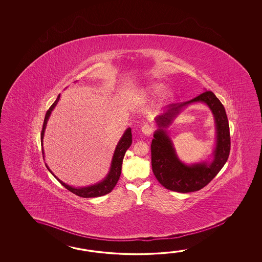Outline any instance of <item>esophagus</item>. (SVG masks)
Listing matches in <instances>:
<instances>
[{
    "label": "esophagus",
    "mask_w": 262,
    "mask_h": 262,
    "mask_svg": "<svg viewBox=\"0 0 262 262\" xmlns=\"http://www.w3.org/2000/svg\"><path fill=\"white\" fill-rule=\"evenodd\" d=\"M154 128L150 126V124H145L141 127V132L144 134L145 136H150L152 133Z\"/></svg>",
    "instance_id": "esophagus-1"
}]
</instances>
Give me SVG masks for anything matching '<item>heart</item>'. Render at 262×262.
I'll return each instance as SVG.
<instances>
[{
    "label": "heart",
    "instance_id": "b5f03b06",
    "mask_svg": "<svg viewBox=\"0 0 262 262\" xmlns=\"http://www.w3.org/2000/svg\"><path fill=\"white\" fill-rule=\"evenodd\" d=\"M166 88H167V85L165 82L155 81V82H150L148 85H146L144 88H142L140 91V94L144 97H155L156 95L162 94ZM173 95L174 94H173L172 90H166L162 95V102H167V101L170 100L173 97Z\"/></svg>",
    "mask_w": 262,
    "mask_h": 262
}]
</instances>
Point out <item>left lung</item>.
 Returning <instances> with one entry per match:
<instances>
[{
	"label": "left lung",
	"mask_w": 262,
	"mask_h": 262,
	"mask_svg": "<svg viewBox=\"0 0 262 262\" xmlns=\"http://www.w3.org/2000/svg\"><path fill=\"white\" fill-rule=\"evenodd\" d=\"M202 102L212 112L216 126V141L212 155L206 161L191 164L182 162L177 156L167 128L188 106ZM157 130L151 140V167L157 181L167 189L189 193L203 188L214 178L228 161L230 136L225 107L215 95L207 91L192 100L171 104L167 112L155 119Z\"/></svg>",
	"instance_id": "8db88e82"
}]
</instances>
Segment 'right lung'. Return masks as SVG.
<instances>
[{"label": "right lung", "mask_w": 262, "mask_h": 262, "mask_svg": "<svg viewBox=\"0 0 262 262\" xmlns=\"http://www.w3.org/2000/svg\"><path fill=\"white\" fill-rule=\"evenodd\" d=\"M76 82V81H75ZM60 100V95L57 96V99L55 102L51 105L49 111L46 113L45 116L44 123H43V128L41 132V145H42V154H43V158H45V150L43 147V141H44L45 130L47 128L48 121L50 119L51 112L55 108L58 102ZM132 144V133H131V128L128 127L124 131L123 136L121 137L120 140L118 141L116 148L113 152L112 156V163L111 167L107 171L106 177L102 179L100 182L96 183L95 184H92L89 186H82V187H75L72 185L63 183L61 180L58 178L54 173L50 170V167L46 164V167L54 177H55L58 182H60L67 189L69 190L70 192L74 193L75 195L82 198H95V196H101V195H106L110 192H112V189L115 187V185L118 183L120 176H121V171H122V164H123V159L125 155V151L127 150L129 147Z\"/></svg>", "instance_id": "obj_1"}]
</instances>
